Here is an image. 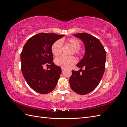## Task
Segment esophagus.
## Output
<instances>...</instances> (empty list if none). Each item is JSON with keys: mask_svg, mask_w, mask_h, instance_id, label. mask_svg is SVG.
<instances>
[{"mask_svg": "<svg viewBox=\"0 0 127 127\" xmlns=\"http://www.w3.org/2000/svg\"><path fill=\"white\" fill-rule=\"evenodd\" d=\"M61 69H62L63 71H64V70H66V68H64V67H62V68H61Z\"/></svg>", "mask_w": 127, "mask_h": 127, "instance_id": "obj_1", "label": "esophagus"}]
</instances>
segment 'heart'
Segmentation results:
<instances>
[{
  "label": "heart",
  "mask_w": 127,
  "mask_h": 127,
  "mask_svg": "<svg viewBox=\"0 0 127 127\" xmlns=\"http://www.w3.org/2000/svg\"><path fill=\"white\" fill-rule=\"evenodd\" d=\"M66 42L72 48L70 52L71 55L74 54L79 57L82 56V52L80 50L82 44L79 40L76 39V38H70V39L67 40ZM51 51L52 54L56 57L59 56L60 55L61 51V42L60 40L55 41L52 44ZM55 62L57 66L67 68L76 63V59L74 56H61L56 58Z\"/></svg>",
  "instance_id": "obj_1"
}]
</instances>
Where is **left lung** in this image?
Here are the masks:
<instances>
[{"instance_id": "1", "label": "left lung", "mask_w": 127, "mask_h": 127, "mask_svg": "<svg viewBox=\"0 0 127 127\" xmlns=\"http://www.w3.org/2000/svg\"><path fill=\"white\" fill-rule=\"evenodd\" d=\"M74 35L83 41L86 51L76 65L80 69L72 70L69 83L75 93L85 95L95 90L101 81L105 68L106 51L99 40L91 34L80 33Z\"/></svg>"}]
</instances>
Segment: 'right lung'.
Wrapping results in <instances>:
<instances>
[{
	"instance_id": "right-lung-1",
	"label": "right lung",
	"mask_w": 127,
	"mask_h": 127,
	"mask_svg": "<svg viewBox=\"0 0 127 127\" xmlns=\"http://www.w3.org/2000/svg\"><path fill=\"white\" fill-rule=\"evenodd\" d=\"M64 35L40 33L30 37L21 53V70L29 86L37 93L45 94L56 87L61 72L60 67L53 63L52 44ZM49 65V69L43 67Z\"/></svg>"
}]
</instances>
